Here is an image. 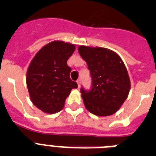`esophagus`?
<instances>
[{"instance_id": "esophagus-1", "label": "esophagus", "mask_w": 156, "mask_h": 156, "mask_svg": "<svg viewBox=\"0 0 156 156\" xmlns=\"http://www.w3.org/2000/svg\"><path fill=\"white\" fill-rule=\"evenodd\" d=\"M76 83H77V84H78V87H80V83H81V80H78L76 81Z\"/></svg>"}]
</instances>
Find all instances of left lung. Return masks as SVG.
Instances as JSON below:
<instances>
[{"instance_id":"left-lung-1","label":"left lung","mask_w":156,"mask_h":156,"mask_svg":"<svg viewBox=\"0 0 156 156\" xmlns=\"http://www.w3.org/2000/svg\"><path fill=\"white\" fill-rule=\"evenodd\" d=\"M78 51L87 62L92 78V88L81 94L87 109L98 116L115 113L127 98L130 80L122 58L105 48L81 45Z\"/></svg>"}]
</instances>
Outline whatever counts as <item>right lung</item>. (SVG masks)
Listing matches in <instances>:
<instances>
[{"instance_id":"add662e5","label":"right lung","mask_w":156,"mask_h":156,"mask_svg":"<svg viewBox=\"0 0 156 156\" xmlns=\"http://www.w3.org/2000/svg\"><path fill=\"white\" fill-rule=\"evenodd\" d=\"M76 46L62 41L48 43L32 59L27 73V85L33 104L48 114L61 111L77 83L69 77L67 65Z\"/></svg>"}]
</instances>
